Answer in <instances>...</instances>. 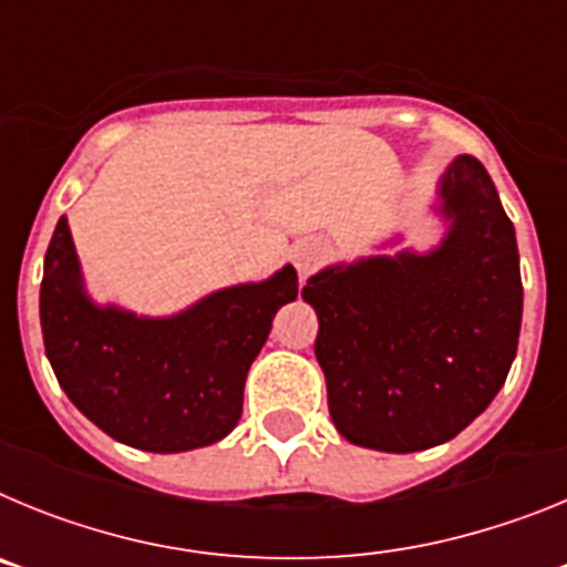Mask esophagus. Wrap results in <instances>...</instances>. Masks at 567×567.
I'll list each match as a JSON object with an SVG mask.
<instances>
[{"label": "esophagus", "mask_w": 567, "mask_h": 567, "mask_svg": "<svg viewBox=\"0 0 567 567\" xmlns=\"http://www.w3.org/2000/svg\"><path fill=\"white\" fill-rule=\"evenodd\" d=\"M292 260L300 275L315 272L320 260H323V247H320L318 240H298L292 249Z\"/></svg>", "instance_id": "1"}]
</instances>
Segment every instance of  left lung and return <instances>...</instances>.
Listing matches in <instances>:
<instances>
[{
    "instance_id": "8db88e82",
    "label": "left lung",
    "mask_w": 567,
    "mask_h": 567,
    "mask_svg": "<svg viewBox=\"0 0 567 567\" xmlns=\"http://www.w3.org/2000/svg\"><path fill=\"white\" fill-rule=\"evenodd\" d=\"M437 195L449 233L432 252L327 267L300 292L318 312L334 429L374 452L457 437L517 358L523 278L497 187L474 155H457Z\"/></svg>"
}]
</instances>
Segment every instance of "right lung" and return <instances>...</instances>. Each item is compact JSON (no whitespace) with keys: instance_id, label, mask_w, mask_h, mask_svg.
Returning <instances> with one entry per match:
<instances>
[{"instance_id":"obj_1","label":"right lung","mask_w":567,"mask_h":567,"mask_svg":"<svg viewBox=\"0 0 567 567\" xmlns=\"http://www.w3.org/2000/svg\"><path fill=\"white\" fill-rule=\"evenodd\" d=\"M295 298L298 272L284 267L260 284L218 289L173 318L99 307L84 292L68 218H59L39 318L70 403L118 443L175 454L218 443L238 425L249 365L275 312Z\"/></svg>"}]
</instances>
